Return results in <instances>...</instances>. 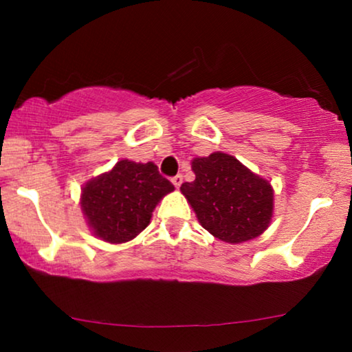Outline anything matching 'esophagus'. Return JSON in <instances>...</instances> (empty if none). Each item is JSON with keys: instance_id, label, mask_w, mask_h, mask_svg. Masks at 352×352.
<instances>
[{"instance_id": "34e87169", "label": "esophagus", "mask_w": 352, "mask_h": 352, "mask_svg": "<svg viewBox=\"0 0 352 352\" xmlns=\"http://www.w3.org/2000/svg\"><path fill=\"white\" fill-rule=\"evenodd\" d=\"M171 182H173V184H175V187L177 189V187H181V184H182V176L181 175L173 176L171 177Z\"/></svg>"}]
</instances>
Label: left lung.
I'll return each mask as SVG.
<instances>
[{
	"mask_svg": "<svg viewBox=\"0 0 352 352\" xmlns=\"http://www.w3.org/2000/svg\"><path fill=\"white\" fill-rule=\"evenodd\" d=\"M195 179L184 182L186 195L201 228L228 243H242L261 235L269 228L274 210V190L223 152L192 160Z\"/></svg>",
	"mask_w": 352,
	"mask_h": 352,
	"instance_id": "obj_1",
	"label": "left lung"
}]
</instances>
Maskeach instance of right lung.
<instances>
[{"mask_svg": "<svg viewBox=\"0 0 352 352\" xmlns=\"http://www.w3.org/2000/svg\"><path fill=\"white\" fill-rule=\"evenodd\" d=\"M175 190L152 162L120 160L109 173L88 181L81 189V210L96 237L124 243L151 223L152 211Z\"/></svg>", "mask_w": 352, "mask_h": 352, "instance_id": "add662e5", "label": "right lung"}]
</instances>
